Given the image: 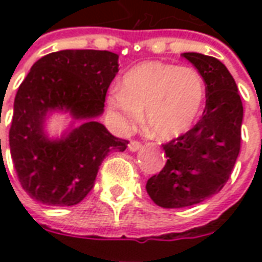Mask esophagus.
<instances>
[{
	"label": "esophagus",
	"mask_w": 262,
	"mask_h": 262,
	"mask_svg": "<svg viewBox=\"0 0 262 262\" xmlns=\"http://www.w3.org/2000/svg\"><path fill=\"white\" fill-rule=\"evenodd\" d=\"M140 147H142V143L139 140H130V143H129V150L130 151H137Z\"/></svg>",
	"instance_id": "esophagus-1"
}]
</instances>
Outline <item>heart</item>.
<instances>
[{
    "label": "heart",
    "mask_w": 262,
    "mask_h": 262,
    "mask_svg": "<svg viewBox=\"0 0 262 262\" xmlns=\"http://www.w3.org/2000/svg\"><path fill=\"white\" fill-rule=\"evenodd\" d=\"M205 94L202 75L192 67L144 61L123 75L122 88L109 91L106 105L122 129L136 126L146 111L148 132L159 139H172L193 125Z\"/></svg>",
    "instance_id": "1"
}]
</instances>
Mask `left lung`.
I'll use <instances>...</instances> for the list:
<instances>
[{"label":"left lung","mask_w":262,"mask_h":262,"mask_svg":"<svg viewBox=\"0 0 262 262\" xmlns=\"http://www.w3.org/2000/svg\"><path fill=\"white\" fill-rule=\"evenodd\" d=\"M206 86L202 118L187 133L163 144L167 163L148 178L146 189L161 208H187L225 187L242 146L243 102L236 81L220 60L182 53Z\"/></svg>","instance_id":"obj_1"}]
</instances>
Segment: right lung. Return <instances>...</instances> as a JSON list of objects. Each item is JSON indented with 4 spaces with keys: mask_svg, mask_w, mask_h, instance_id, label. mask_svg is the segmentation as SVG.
Returning a JSON list of instances; mask_svg holds the SVG:
<instances>
[{
    "mask_svg": "<svg viewBox=\"0 0 262 262\" xmlns=\"http://www.w3.org/2000/svg\"><path fill=\"white\" fill-rule=\"evenodd\" d=\"M118 60L108 50L54 52L37 60L18 88L9 148L20 187L37 202L80 203L94 188L103 159L111 151H125L129 142L94 120L102 114L108 88L119 71ZM56 108L70 110L84 122L50 142L42 133V120Z\"/></svg>",
    "mask_w": 262,
    "mask_h": 262,
    "instance_id": "add662e5",
    "label": "right lung"
}]
</instances>
